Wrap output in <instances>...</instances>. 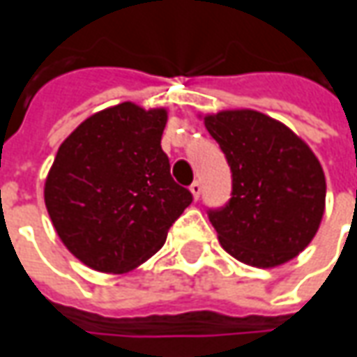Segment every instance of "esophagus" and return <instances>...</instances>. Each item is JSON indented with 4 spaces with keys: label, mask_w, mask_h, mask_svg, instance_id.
Wrapping results in <instances>:
<instances>
[{
    "label": "esophagus",
    "mask_w": 357,
    "mask_h": 357,
    "mask_svg": "<svg viewBox=\"0 0 357 357\" xmlns=\"http://www.w3.org/2000/svg\"><path fill=\"white\" fill-rule=\"evenodd\" d=\"M190 192H192L195 200H199L200 192H202V185H200V181H195V183L190 185Z\"/></svg>",
    "instance_id": "1"
}]
</instances>
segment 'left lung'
<instances>
[{"instance_id":"1","label":"left lung","mask_w":357,"mask_h":357,"mask_svg":"<svg viewBox=\"0 0 357 357\" xmlns=\"http://www.w3.org/2000/svg\"><path fill=\"white\" fill-rule=\"evenodd\" d=\"M232 172V195L208 218L222 248L256 268L292 260L316 236L326 206L320 160L298 135L264 113L204 117Z\"/></svg>"}]
</instances>
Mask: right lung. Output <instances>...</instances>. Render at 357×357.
Here are the masks:
<instances>
[{
  "mask_svg": "<svg viewBox=\"0 0 357 357\" xmlns=\"http://www.w3.org/2000/svg\"><path fill=\"white\" fill-rule=\"evenodd\" d=\"M165 125L167 109L127 101L85 119L57 151L45 206L67 250L93 270L143 264L192 202L160 149Z\"/></svg>",
  "mask_w": 357,
  "mask_h": 357,
  "instance_id": "obj_1",
  "label": "right lung"
}]
</instances>
